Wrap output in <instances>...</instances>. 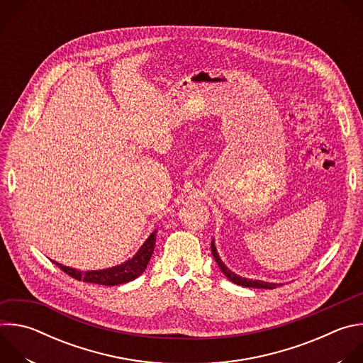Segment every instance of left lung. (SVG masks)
<instances>
[{"label":"left lung","instance_id":"left-lung-1","mask_svg":"<svg viewBox=\"0 0 363 363\" xmlns=\"http://www.w3.org/2000/svg\"><path fill=\"white\" fill-rule=\"evenodd\" d=\"M211 252H213V255H214V258H216V262H217L218 267H220L221 272L224 273V276H225L230 281H233V283H235V284H238V286H242V287H254V289H276V287L279 286V284H276V283H267V281H263V280H250V279H245V277H241V276L233 273V272L223 263V260L220 258V255H218V252H217V248H216V244H214V240H213V242H211Z\"/></svg>","mask_w":363,"mask_h":363}]
</instances>
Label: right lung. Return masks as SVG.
Returning a JSON list of instances; mask_svg holds the SVG:
<instances>
[{"mask_svg": "<svg viewBox=\"0 0 363 363\" xmlns=\"http://www.w3.org/2000/svg\"><path fill=\"white\" fill-rule=\"evenodd\" d=\"M155 241H157V231H153L147 240L143 242V245L138 250V252L130 258V260L111 267V269H105V270H91V272H80L72 267H66L60 263L53 262L56 266L60 267V270H63L66 274L72 276L76 280H83L86 283H94V284H105V286H118V284H123L128 281L135 280L136 277H139L149 260L152 257L153 248H155Z\"/></svg>", "mask_w": 363, "mask_h": 363, "instance_id": "obj_1", "label": "right lung"}]
</instances>
